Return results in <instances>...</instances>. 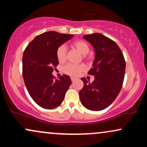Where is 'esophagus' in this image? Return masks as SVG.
I'll list each match as a JSON object with an SVG mask.
<instances>
[{"mask_svg":"<svg viewBox=\"0 0 147 147\" xmlns=\"http://www.w3.org/2000/svg\"><path fill=\"white\" fill-rule=\"evenodd\" d=\"M70 79H71V81H72V82H75V81L76 80V79H75V78H74V77H71V78H70Z\"/></svg>","mask_w":147,"mask_h":147,"instance_id":"1","label":"esophagus"}]
</instances>
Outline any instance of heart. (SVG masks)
<instances>
[{
    "mask_svg": "<svg viewBox=\"0 0 147 147\" xmlns=\"http://www.w3.org/2000/svg\"><path fill=\"white\" fill-rule=\"evenodd\" d=\"M72 47L77 49L84 56L86 55L90 52V45H88L87 42L84 41L83 40H78V41H74L72 43ZM56 56L57 60L60 63L65 61L67 57V48L65 45H60L57 49ZM85 69V66L82 64L75 65V64L68 63L63 67V70L65 73L68 74L69 75L77 77V76L80 75L82 72H84Z\"/></svg>",
    "mask_w": 147,
    "mask_h": 147,
    "instance_id": "1",
    "label": "heart"
}]
</instances>
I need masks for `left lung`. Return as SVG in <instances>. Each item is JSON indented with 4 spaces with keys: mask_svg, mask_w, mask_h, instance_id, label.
Here are the masks:
<instances>
[{
    "mask_svg": "<svg viewBox=\"0 0 147 147\" xmlns=\"http://www.w3.org/2000/svg\"><path fill=\"white\" fill-rule=\"evenodd\" d=\"M94 48L95 57L88 75L95 76L90 83L82 78L84 87L79 92L81 102L90 111H102L114 102L120 92L125 75L126 62L115 42L99 33L84 36Z\"/></svg>",
    "mask_w": 147,
    "mask_h": 147,
    "instance_id": "obj_1",
    "label": "left lung"
}]
</instances>
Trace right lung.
I'll return each mask as SVG.
<instances>
[{"mask_svg":"<svg viewBox=\"0 0 147 147\" xmlns=\"http://www.w3.org/2000/svg\"><path fill=\"white\" fill-rule=\"evenodd\" d=\"M73 34L50 31L38 35L25 48L23 55V77L30 97L43 109L60 106L71 79L63 75L55 79L52 75L58 65L57 49Z\"/></svg>","mask_w":147,"mask_h":147,"instance_id":"obj_1","label":"right lung"}]
</instances>
